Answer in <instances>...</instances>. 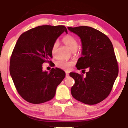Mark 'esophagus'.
Instances as JSON below:
<instances>
[{
	"label": "esophagus",
	"instance_id": "34e87169",
	"mask_svg": "<svg viewBox=\"0 0 128 128\" xmlns=\"http://www.w3.org/2000/svg\"><path fill=\"white\" fill-rule=\"evenodd\" d=\"M69 76V74L68 72H66V78H68Z\"/></svg>",
	"mask_w": 128,
	"mask_h": 128
}]
</instances>
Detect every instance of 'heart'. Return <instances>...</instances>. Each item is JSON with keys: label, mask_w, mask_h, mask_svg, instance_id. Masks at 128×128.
<instances>
[{"label": "heart", "mask_w": 128, "mask_h": 128, "mask_svg": "<svg viewBox=\"0 0 128 128\" xmlns=\"http://www.w3.org/2000/svg\"><path fill=\"white\" fill-rule=\"evenodd\" d=\"M62 42L64 44L67 46V47L72 51H75L77 50L78 47V42L75 38L72 35L67 34L65 36L62 38ZM59 46V42L58 40L53 43L52 47L51 52L53 56H55L56 53V49ZM72 65V62L67 61L65 59H60L56 62V66L59 68L65 70H70V68Z\"/></svg>", "instance_id": "b5f03b06"}]
</instances>
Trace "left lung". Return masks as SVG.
Listing matches in <instances>:
<instances>
[{
  "label": "left lung",
  "mask_w": 128,
  "mask_h": 128,
  "mask_svg": "<svg viewBox=\"0 0 128 128\" xmlns=\"http://www.w3.org/2000/svg\"><path fill=\"white\" fill-rule=\"evenodd\" d=\"M68 28L79 36L82 43V56L78 59L76 66L78 70H89L85 76L70 73L75 80L72 94L85 104H97L110 94L118 75V62L112 43L106 34L91 27Z\"/></svg>",
  "instance_id": "left-lung-1"
}]
</instances>
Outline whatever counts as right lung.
Listing matches in <instances>:
<instances>
[{
    "instance_id": "add662e5",
    "label": "right lung",
    "mask_w": 128,
    "mask_h": 128,
    "mask_svg": "<svg viewBox=\"0 0 128 128\" xmlns=\"http://www.w3.org/2000/svg\"><path fill=\"white\" fill-rule=\"evenodd\" d=\"M64 32V26L43 25L24 32L19 37L10 60V74L16 90L23 99L33 104L50 100L66 76L60 69L43 71L42 64L52 62V47ZM52 64V63H51Z\"/></svg>"
}]
</instances>
